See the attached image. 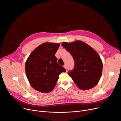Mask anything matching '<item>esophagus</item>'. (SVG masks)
Wrapping results in <instances>:
<instances>
[{
	"mask_svg": "<svg viewBox=\"0 0 121 121\" xmlns=\"http://www.w3.org/2000/svg\"><path fill=\"white\" fill-rule=\"evenodd\" d=\"M64 67L65 68V69H66V71H67V66H66V65H64Z\"/></svg>",
	"mask_w": 121,
	"mask_h": 121,
	"instance_id": "34e87169",
	"label": "esophagus"
}]
</instances>
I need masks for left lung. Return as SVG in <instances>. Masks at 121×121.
I'll return each instance as SVG.
<instances>
[{"instance_id": "left-lung-1", "label": "left lung", "mask_w": 121, "mask_h": 121, "mask_svg": "<svg viewBox=\"0 0 121 121\" xmlns=\"http://www.w3.org/2000/svg\"><path fill=\"white\" fill-rule=\"evenodd\" d=\"M62 45L74 59V68L68 71V74L75 84L82 90L95 87L101 78L103 67L98 53L82 41L64 42Z\"/></svg>"}]
</instances>
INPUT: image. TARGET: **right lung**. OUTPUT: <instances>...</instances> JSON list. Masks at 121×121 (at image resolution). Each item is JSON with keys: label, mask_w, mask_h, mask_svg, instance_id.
I'll return each mask as SVG.
<instances>
[{"label": "right lung", "mask_w": 121, "mask_h": 121, "mask_svg": "<svg viewBox=\"0 0 121 121\" xmlns=\"http://www.w3.org/2000/svg\"><path fill=\"white\" fill-rule=\"evenodd\" d=\"M59 44L44 43L29 55L25 63L27 78L36 90L48 93L55 87L59 75L65 69L57 63L55 56Z\"/></svg>", "instance_id": "1"}]
</instances>
